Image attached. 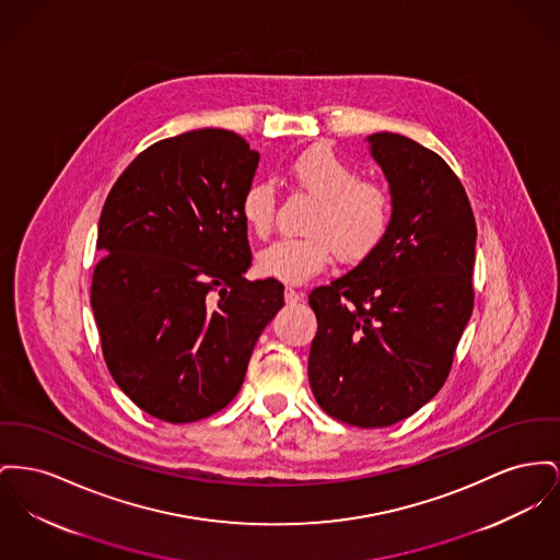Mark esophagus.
Returning <instances> with one entry per match:
<instances>
[{
    "label": "esophagus",
    "instance_id": "1",
    "mask_svg": "<svg viewBox=\"0 0 560 560\" xmlns=\"http://www.w3.org/2000/svg\"><path fill=\"white\" fill-rule=\"evenodd\" d=\"M300 300H304L302 292H296V290H292V288L285 290V302H288V304H296Z\"/></svg>",
    "mask_w": 560,
    "mask_h": 560
}]
</instances>
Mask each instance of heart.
Masks as SVG:
<instances>
[{"instance_id":"obj_1","label":"heart","mask_w":560,"mask_h":560,"mask_svg":"<svg viewBox=\"0 0 560 560\" xmlns=\"http://www.w3.org/2000/svg\"><path fill=\"white\" fill-rule=\"evenodd\" d=\"M290 175L317 207L306 224L308 236L279 238L258 254V272L283 283H304L319 275L336 254L358 264L370 258L392 229L394 198L376 182L360 179V171L328 145H315L296 156ZM277 192L270 182H254L241 198L247 229L264 236L272 226Z\"/></svg>"}]
</instances>
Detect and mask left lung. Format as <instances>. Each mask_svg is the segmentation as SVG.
Segmentation results:
<instances>
[{"mask_svg": "<svg viewBox=\"0 0 560 560\" xmlns=\"http://www.w3.org/2000/svg\"><path fill=\"white\" fill-rule=\"evenodd\" d=\"M394 218L383 245L315 288L308 383L329 417L389 428L444 385L474 308L476 222L453 168L397 132L365 137Z\"/></svg>", "mask_w": 560, "mask_h": 560, "instance_id": "obj_1", "label": "left lung"}]
</instances>
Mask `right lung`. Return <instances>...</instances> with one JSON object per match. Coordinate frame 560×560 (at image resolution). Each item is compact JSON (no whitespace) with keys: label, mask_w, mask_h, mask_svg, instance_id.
<instances>
[{"label":"right lung","mask_w":560,"mask_h":560,"mask_svg":"<svg viewBox=\"0 0 560 560\" xmlns=\"http://www.w3.org/2000/svg\"><path fill=\"white\" fill-rule=\"evenodd\" d=\"M260 154L198 129L143 150L100 218L91 304L116 385L148 415L192 423L238 394L252 351L283 306L252 266L241 198Z\"/></svg>","instance_id":"add662e5"}]
</instances>
